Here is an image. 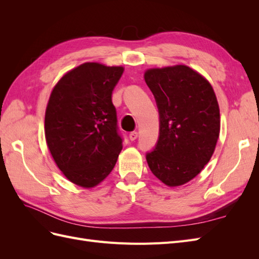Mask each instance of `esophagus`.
Instances as JSON below:
<instances>
[{
    "label": "esophagus",
    "mask_w": 259,
    "mask_h": 259,
    "mask_svg": "<svg viewBox=\"0 0 259 259\" xmlns=\"http://www.w3.org/2000/svg\"><path fill=\"white\" fill-rule=\"evenodd\" d=\"M137 137H138V133L137 132H132L131 134H130V139L132 140H136L137 139Z\"/></svg>",
    "instance_id": "obj_1"
}]
</instances>
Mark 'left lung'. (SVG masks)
Masks as SVG:
<instances>
[{
  "mask_svg": "<svg viewBox=\"0 0 259 259\" xmlns=\"http://www.w3.org/2000/svg\"><path fill=\"white\" fill-rule=\"evenodd\" d=\"M160 114V136L147 162L168 187L187 184L210 160L221 132L215 92L204 76L185 65L145 71Z\"/></svg>",
  "mask_w": 259,
  "mask_h": 259,
  "instance_id": "8db88e82",
  "label": "left lung"
}]
</instances>
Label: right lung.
<instances>
[{"label": "right lung", "mask_w": 259, "mask_h": 259, "mask_svg": "<svg viewBox=\"0 0 259 259\" xmlns=\"http://www.w3.org/2000/svg\"><path fill=\"white\" fill-rule=\"evenodd\" d=\"M122 66L84 62L60 77L45 110L44 132L53 159L70 182L98 186L111 173L123 145L112 92Z\"/></svg>", "instance_id": "1"}]
</instances>
